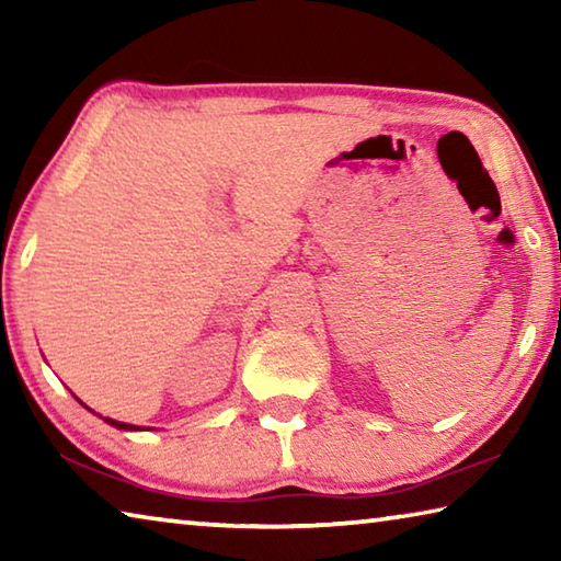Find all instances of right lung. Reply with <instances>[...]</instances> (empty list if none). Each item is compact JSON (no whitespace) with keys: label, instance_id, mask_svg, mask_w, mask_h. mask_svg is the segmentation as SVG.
<instances>
[{"label":"right lung","instance_id":"obj_1","mask_svg":"<svg viewBox=\"0 0 561 561\" xmlns=\"http://www.w3.org/2000/svg\"><path fill=\"white\" fill-rule=\"evenodd\" d=\"M108 425H113V428H121V431H144L138 428V425H128V423H121V421H113V417H103Z\"/></svg>","mask_w":561,"mask_h":561}]
</instances>
